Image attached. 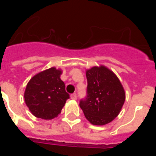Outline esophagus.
<instances>
[{
	"label": "esophagus",
	"instance_id": "esophagus-1",
	"mask_svg": "<svg viewBox=\"0 0 156 156\" xmlns=\"http://www.w3.org/2000/svg\"><path fill=\"white\" fill-rule=\"evenodd\" d=\"M70 98H71L73 100H76V93L72 94L70 95Z\"/></svg>",
	"mask_w": 156,
	"mask_h": 156
}]
</instances>
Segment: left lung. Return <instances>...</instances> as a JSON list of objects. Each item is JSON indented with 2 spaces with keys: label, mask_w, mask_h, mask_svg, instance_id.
I'll use <instances>...</instances> for the list:
<instances>
[{
  "label": "left lung",
  "mask_w": 156,
  "mask_h": 156,
  "mask_svg": "<svg viewBox=\"0 0 156 156\" xmlns=\"http://www.w3.org/2000/svg\"><path fill=\"white\" fill-rule=\"evenodd\" d=\"M86 76L87 97L81 99L80 106L90 123L107 124L119 115L124 104V89L115 74L104 66L87 69Z\"/></svg>",
  "instance_id": "left-lung-1"
}]
</instances>
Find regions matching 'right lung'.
Instances as JSON below:
<instances>
[{
    "instance_id": "right-lung-1",
    "label": "right lung",
    "mask_w": 156,
    "mask_h": 156,
    "mask_svg": "<svg viewBox=\"0 0 156 156\" xmlns=\"http://www.w3.org/2000/svg\"><path fill=\"white\" fill-rule=\"evenodd\" d=\"M61 69L55 67L41 72L31 78L24 93L26 104L37 118L52 119L61 113L69 94L61 79Z\"/></svg>"
}]
</instances>
